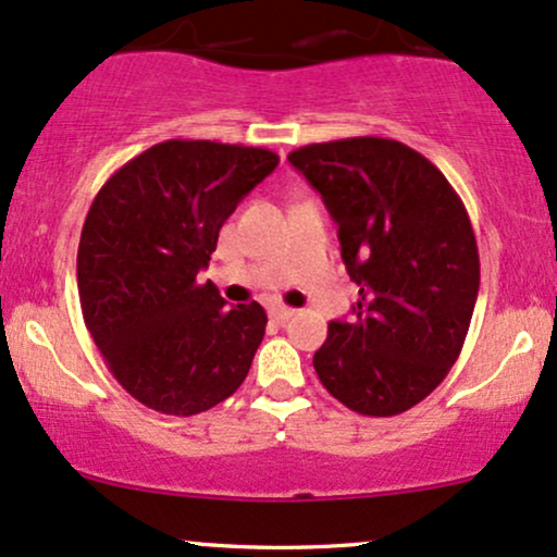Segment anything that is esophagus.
<instances>
[{"mask_svg":"<svg viewBox=\"0 0 557 557\" xmlns=\"http://www.w3.org/2000/svg\"><path fill=\"white\" fill-rule=\"evenodd\" d=\"M293 314H296V309H290V306H283V304L272 306L270 309V317L274 319V322H287Z\"/></svg>","mask_w":557,"mask_h":557,"instance_id":"esophagus-1","label":"esophagus"}]
</instances>
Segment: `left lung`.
<instances>
[{
  "instance_id": "8db88e82",
  "label": "left lung",
  "mask_w": 557,
  "mask_h": 557,
  "mask_svg": "<svg viewBox=\"0 0 557 557\" xmlns=\"http://www.w3.org/2000/svg\"><path fill=\"white\" fill-rule=\"evenodd\" d=\"M327 203L359 300L330 322L314 369L350 411L398 417L461 356L479 293V248L461 196L393 138L309 144L287 154Z\"/></svg>"
}]
</instances>
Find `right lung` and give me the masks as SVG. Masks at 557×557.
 Wrapping results in <instances>:
<instances>
[{"instance_id":"add662e5","label":"right lung","mask_w":557,"mask_h":557,"mask_svg":"<svg viewBox=\"0 0 557 557\" xmlns=\"http://www.w3.org/2000/svg\"><path fill=\"white\" fill-rule=\"evenodd\" d=\"M270 149L172 138L101 185L78 246L83 322L114 380L146 408L194 417L235 393L267 314L198 283L240 198L277 168Z\"/></svg>"}]
</instances>
